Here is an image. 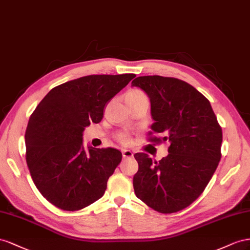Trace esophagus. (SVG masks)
<instances>
[{
    "mask_svg": "<svg viewBox=\"0 0 250 250\" xmlns=\"http://www.w3.org/2000/svg\"><path fill=\"white\" fill-rule=\"evenodd\" d=\"M123 157L125 159V158H131V157H133V152L130 151V149H124L123 151Z\"/></svg>",
    "mask_w": 250,
    "mask_h": 250,
    "instance_id": "1",
    "label": "esophagus"
}]
</instances>
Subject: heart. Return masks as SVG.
Wrapping results in <instances>:
<instances>
[{
    "label": "heart",
    "instance_id": "obj_1",
    "mask_svg": "<svg viewBox=\"0 0 250 250\" xmlns=\"http://www.w3.org/2000/svg\"><path fill=\"white\" fill-rule=\"evenodd\" d=\"M146 98V95L138 89H132L125 94V101H137V99ZM117 139L124 145H130L131 144V137L127 133H120L118 134Z\"/></svg>",
    "mask_w": 250,
    "mask_h": 250
}]
</instances>
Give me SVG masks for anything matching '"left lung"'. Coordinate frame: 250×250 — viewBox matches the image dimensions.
Listing matches in <instances>:
<instances>
[{"label":"left lung","instance_id":"8db88e82","mask_svg":"<svg viewBox=\"0 0 250 250\" xmlns=\"http://www.w3.org/2000/svg\"><path fill=\"white\" fill-rule=\"evenodd\" d=\"M133 87L144 90L151 101L154 124L148 135L168 141V155L153 161L146 153L134 155L138 172L135 194L149 208L172 213L188 208L200 196L221 159L222 129L208 99L192 85L174 77L139 76Z\"/></svg>","mask_w":250,"mask_h":250}]
</instances>
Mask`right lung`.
<instances>
[{
    "label": "right lung",
    "mask_w": 250,
    "mask_h": 250,
    "mask_svg": "<svg viewBox=\"0 0 250 250\" xmlns=\"http://www.w3.org/2000/svg\"><path fill=\"white\" fill-rule=\"evenodd\" d=\"M135 74L88 75L62 83L42 98L28 121L26 161L47 200L80 210L102 198L123 154L116 148L83 146V133L104 117V105Z\"/></svg>",
    "instance_id": "add662e5"
}]
</instances>
